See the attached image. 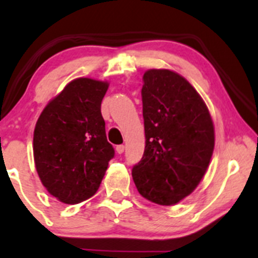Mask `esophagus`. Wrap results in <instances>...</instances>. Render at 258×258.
I'll return each mask as SVG.
<instances>
[{
    "label": "esophagus",
    "instance_id": "obj_1",
    "mask_svg": "<svg viewBox=\"0 0 258 258\" xmlns=\"http://www.w3.org/2000/svg\"><path fill=\"white\" fill-rule=\"evenodd\" d=\"M123 151H124V146H123V145L116 146V152L118 153V155H121V153H123Z\"/></svg>",
    "mask_w": 258,
    "mask_h": 258
}]
</instances>
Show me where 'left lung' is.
Returning a JSON list of instances; mask_svg holds the SVG:
<instances>
[{"label":"left lung","mask_w":258,"mask_h":258,"mask_svg":"<svg viewBox=\"0 0 258 258\" xmlns=\"http://www.w3.org/2000/svg\"><path fill=\"white\" fill-rule=\"evenodd\" d=\"M141 95L146 146L132 177L146 200L171 206L192 194L206 173L213 122L199 92L170 70L146 71Z\"/></svg>","instance_id":"1"}]
</instances>
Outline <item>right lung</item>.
I'll return each instance as SVG.
<instances>
[{
    "mask_svg": "<svg viewBox=\"0 0 258 258\" xmlns=\"http://www.w3.org/2000/svg\"><path fill=\"white\" fill-rule=\"evenodd\" d=\"M108 82L81 77L48 102L33 132L36 170L58 201L76 205L97 192L113 158L101 102Z\"/></svg>",
    "mask_w": 258,
    "mask_h": 258,
    "instance_id": "obj_1",
    "label": "right lung"
}]
</instances>
